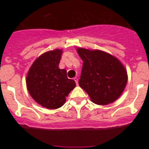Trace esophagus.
Listing matches in <instances>:
<instances>
[{"label":"esophagus","instance_id":"34e87169","mask_svg":"<svg viewBox=\"0 0 149 149\" xmlns=\"http://www.w3.org/2000/svg\"><path fill=\"white\" fill-rule=\"evenodd\" d=\"M73 80H75V82H76V85H78V78H76V77H75V78H73Z\"/></svg>","mask_w":149,"mask_h":149}]
</instances>
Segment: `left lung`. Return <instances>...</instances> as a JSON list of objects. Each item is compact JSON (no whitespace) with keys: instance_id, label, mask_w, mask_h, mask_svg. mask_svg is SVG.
I'll list each match as a JSON object with an SVG mask.
<instances>
[{"instance_id":"8db88e82","label":"left lung","mask_w":149,"mask_h":149,"mask_svg":"<svg viewBox=\"0 0 149 149\" xmlns=\"http://www.w3.org/2000/svg\"><path fill=\"white\" fill-rule=\"evenodd\" d=\"M83 61L80 87L99 105L112 103L120 96L127 82L125 69L117 58L103 51L77 49Z\"/></svg>"}]
</instances>
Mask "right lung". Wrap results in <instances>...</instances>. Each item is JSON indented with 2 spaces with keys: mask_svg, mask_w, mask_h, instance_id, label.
Segmentation results:
<instances>
[{
  "mask_svg": "<svg viewBox=\"0 0 149 149\" xmlns=\"http://www.w3.org/2000/svg\"><path fill=\"white\" fill-rule=\"evenodd\" d=\"M61 53V49H56L41 54L31 66L26 80L32 98L49 109L62 107L76 87L74 80L67 78L66 70L59 68Z\"/></svg>",
  "mask_w": 149,
  "mask_h": 149,
  "instance_id": "1",
  "label": "right lung"
}]
</instances>
